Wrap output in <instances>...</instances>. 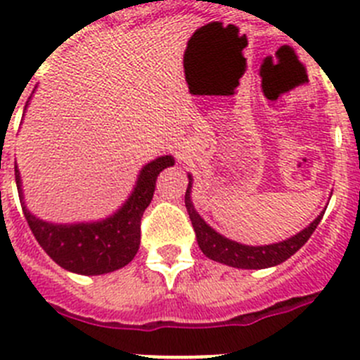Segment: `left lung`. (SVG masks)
<instances>
[{
	"label": "left lung",
	"mask_w": 360,
	"mask_h": 360,
	"mask_svg": "<svg viewBox=\"0 0 360 360\" xmlns=\"http://www.w3.org/2000/svg\"><path fill=\"white\" fill-rule=\"evenodd\" d=\"M190 190L191 181L188 183L184 204H186L188 214H190L191 226L195 229L200 250H202L204 256H207L210 259L218 261V263H224L227 264V266L233 268L261 270V268H270L275 266V264L284 263V261L290 259V257L293 256L298 248H302L307 243L311 234L314 233V229L318 227L321 218H323V213H321L316 220L312 221L311 226L305 227L304 231H300V233L295 234L293 238H290V240L286 241H281V243L274 245H264V247H248V245H241L236 243V241L227 240V238H224L221 234H218L217 231L211 229L206 221L199 217V213H197L193 204H191Z\"/></svg>",
	"instance_id": "left-lung-1"
}]
</instances>
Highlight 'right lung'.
<instances>
[{"instance_id": "obj_1", "label": "right lung", "mask_w": 360, "mask_h": 360, "mask_svg": "<svg viewBox=\"0 0 360 360\" xmlns=\"http://www.w3.org/2000/svg\"><path fill=\"white\" fill-rule=\"evenodd\" d=\"M172 165V156H161L147 163L122 210L103 221L55 226L39 220L22 206L26 221L40 247L58 266L82 275H101L119 270L139 252L142 214L153 200L160 172ZM15 183L21 193L18 167Z\"/></svg>"}]
</instances>
